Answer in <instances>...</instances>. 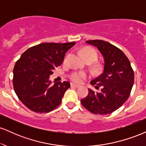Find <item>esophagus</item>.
I'll list each match as a JSON object with an SVG mask.
<instances>
[{
  "label": "esophagus",
  "mask_w": 146,
  "mask_h": 146,
  "mask_svg": "<svg viewBox=\"0 0 146 146\" xmlns=\"http://www.w3.org/2000/svg\"><path fill=\"white\" fill-rule=\"evenodd\" d=\"M71 87H75V88H79V87H80L79 85H77V84H73V83L71 84Z\"/></svg>",
  "instance_id": "esophagus-1"
}]
</instances>
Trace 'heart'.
I'll return each mask as SVG.
<instances>
[{
  "label": "heart",
  "mask_w": 146,
  "mask_h": 146,
  "mask_svg": "<svg viewBox=\"0 0 146 146\" xmlns=\"http://www.w3.org/2000/svg\"><path fill=\"white\" fill-rule=\"evenodd\" d=\"M82 56L85 60H91L94 62L98 58V53L93 48L85 47L82 51ZM88 74L84 71H73L69 75V78L75 83H81L84 80Z\"/></svg>",
  "instance_id": "heart-1"
}]
</instances>
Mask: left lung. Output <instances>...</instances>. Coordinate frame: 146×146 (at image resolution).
I'll list each match as a JSON object with an SVG mask.
<instances>
[{"mask_svg": "<svg viewBox=\"0 0 146 146\" xmlns=\"http://www.w3.org/2000/svg\"><path fill=\"white\" fill-rule=\"evenodd\" d=\"M101 52L104 59L103 72L90 82L100 92L88 89L82 104L95 115H107L118 109L128 100L134 84V71L123 51L110 43L100 40L86 42Z\"/></svg>", "mask_w": 146, "mask_h": 146, "instance_id": "1", "label": "left lung"}]
</instances>
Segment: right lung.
Returning a JSON list of instances; mask_svg holds the SVG:
<instances>
[{
  "label": "right lung",
  "mask_w": 146,
  "mask_h": 146,
  "mask_svg": "<svg viewBox=\"0 0 146 146\" xmlns=\"http://www.w3.org/2000/svg\"><path fill=\"white\" fill-rule=\"evenodd\" d=\"M75 44L42 43L28 48L15 64L13 85L18 99L35 113H48L60 104L68 82L51 84L49 75L62 63L65 53Z\"/></svg>",
  "instance_id": "1"
}]
</instances>
